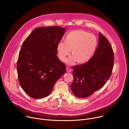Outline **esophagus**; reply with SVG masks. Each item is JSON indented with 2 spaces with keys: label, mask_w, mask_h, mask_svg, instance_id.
I'll return each mask as SVG.
<instances>
[{
  "label": "esophagus",
  "mask_w": 129,
  "mask_h": 129,
  "mask_svg": "<svg viewBox=\"0 0 129 129\" xmlns=\"http://www.w3.org/2000/svg\"><path fill=\"white\" fill-rule=\"evenodd\" d=\"M66 71H67V72H70L72 71V70H71V69H70L69 67H67V68H66Z\"/></svg>",
  "instance_id": "34e87169"
}]
</instances>
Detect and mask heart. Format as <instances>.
<instances>
[{"label":"heart","instance_id":"heart-1","mask_svg":"<svg viewBox=\"0 0 129 129\" xmlns=\"http://www.w3.org/2000/svg\"><path fill=\"white\" fill-rule=\"evenodd\" d=\"M98 46L95 36L82 29L73 30L68 33L64 38V43L60 42L57 45V51L59 59L68 65H73L76 62L83 64L88 62L93 55Z\"/></svg>","mask_w":129,"mask_h":129}]
</instances>
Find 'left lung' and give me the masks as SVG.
<instances>
[{
    "mask_svg": "<svg viewBox=\"0 0 129 129\" xmlns=\"http://www.w3.org/2000/svg\"><path fill=\"white\" fill-rule=\"evenodd\" d=\"M114 52L105 37L99 34V44L93 56L87 62L73 66V81L70 88L77 98L90 96L100 89L112 74Z\"/></svg>",
    "mask_w": 129,
    "mask_h": 129,
    "instance_id": "1",
    "label": "left lung"
}]
</instances>
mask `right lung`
<instances>
[{"mask_svg": "<svg viewBox=\"0 0 129 129\" xmlns=\"http://www.w3.org/2000/svg\"><path fill=\"white\" fill-rule=\"evenodd\" d=\"M59 26L35 28L23 42L17 70L19 84L34 99L48 96L66 71L65 65L57 56V45L65 33Z\"/></svg>", "mask_w": 129, "mask_h": 129, "instance_id": "obj_1", "label": "right lung"}]
</instances>
